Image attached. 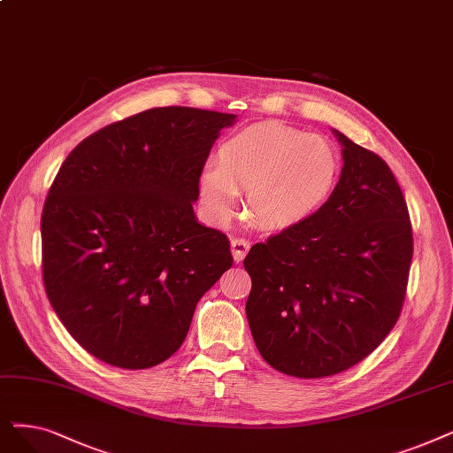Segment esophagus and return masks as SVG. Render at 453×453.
<instances>
[{"instance_id": "1", "label": "esophagus", "mask_w": 453, "mask_h": 453, "mask_svg": "<svg viewBox=\"0 0 453 453\" xmlns=\"http://www.w3.org/2000/svg\"><path fill=\"white\" fill-rule=\"evenodd\" d=\"M250 249V243L243 238H232L230 242V250H232V257H234V262H242L245 258V255Z\"/></svg>"}]
</instances>
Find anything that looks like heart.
I'll return each instance as SVG.
<instances>
[{
    "instance_id": "1",
    "label": "heart",
    "mask_w": 453,
    "mask_h": 453,
    "mask_svg": "<svg viewBox=\"0 0 453 453\" xmlns=\"http://www.w3.org/2000/svg\"><path fill=\"white\" fill-rule=\"evenodd\" d=\"M340 156L319 135L279 122L243 128L221 142L217 167H206L198 193L217 221H225L247 191L250 221L265 230L296 226L312 217L333 195Z\"/></svg>"
}]
</instances>
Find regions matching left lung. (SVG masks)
<instances>
[{"label":"left lung","instance_id":"8db88e82","mask_svg":"<svg viewBox=\"0 0 453 453\" xmlns=\"http://www.w3.org/2000/svg\"><path fill=\"white\" fill-rule=\"evenodd\" d=\"M333 132L343 167L329 201L243 260L257 348L269 366L303 379L348 370L385 340L412 260L409 210L390 167Z\"/></svg>","mask_w":453,"mask_h":453}]
</instances>
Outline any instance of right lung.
<instances>
[{"instance_id": "add662e5", "label": "right lung", "mask_w": 453, "mask_h": 453, "mask_svg": "<svg viewBox=\"0 0 453 453\" xmlns=\"http://www.w3.org/2000/svg\"><path fill=\"white\" fill-rule=\"evenodd\" d=\"M236 115L154 107L68 154L42 210L48 299L83 349L152 368L188 336L195 306L232 265L223 232L193 203L215 139Z\"/></svg>"}]
</instances>
